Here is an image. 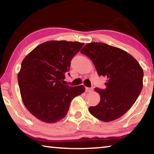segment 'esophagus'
Instances as JSON below:
<instances>
[{"instance_id":"esophagus-1","label":"esophagus","mask_w":154,"mask_h":154,"mask_svg":"<svg viewBox=\"0 0 154 154\" xmlns=\"http://www.w3.org/2000/svg\"><path fill=\"white\" fill-rule=\"evenodd\" d=\"M92 90H93V89H92V88H88V87L86 88V91L88 92H91Z\"/></svg>"}]
</instances>
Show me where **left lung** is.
<instances>
[{
    "mask_svg": "<svg viewBox=\"0 0 154 154\" xmlns=\"http://www.w3.org/2000/svg\"><path fill=\"white\" fill-rule=\"evenodd\" d=\"M93 62L98 75L107 77L106 89L96 88L101 99L90 113L103 122L120 118L126 113L142 90L143 70L133 56L105 43L90 42L80 51Z\"/></svg>",
    "mask_w": 154,
    "mask_h": 154,
    "instance_id": "1",
    "label": "left lung"
}]
</instances>
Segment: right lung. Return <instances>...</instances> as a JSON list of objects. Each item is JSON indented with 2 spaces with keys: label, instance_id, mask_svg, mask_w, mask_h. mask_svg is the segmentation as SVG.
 Returning a JSON list of instances; mask_svg holds the SVG:
<instances>
[{
  "label": "right lung",
  "instance_id": "right-lung-1",
  "mask_svg": "<svg viewBox=\"0 0 154 154\" xmlns=\"http://www.w3.org/2000/svg\"><path fill=\"white\" fill-rule=\"evenodd\" d=\"M84 45L66 40L47 41L24 57L18 74L22 100L40 121L53 123L64 119L72 100L85 92L83 85L72 87L63 83L70 61Z\"/></svg>",
  "mask_w": 154,
  "mask_h": 154
}]
</instances>
